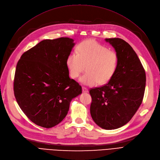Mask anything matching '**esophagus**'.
<instances>
[{
    "label": "esophagus",
    "mask_w": 160,
    "mask_h": 160,
    "mask_svg": "<svg viewBox=\"0 0 160 160\" xmlns=\"http://www.w3.org/2000/svg\"><path fill=\"white\" fill-rule=\"evenodd\" d=\"M82 90H83V93H88V92L89 91L88 89V88H86L85 87H83V88H82Z\"/></svg>",
    "instance_id": "1"
}]
</instances>
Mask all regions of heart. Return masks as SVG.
<instances>
[{"instance_id": "obj_1", "label": "heart", "mask_w": 160, "mask_h": 160, "mask_svg": "<svg viewBox=\"0 0 160 160\" xmlns=\"http://www.w3.org/2000/svg\"><path fill=\"white\" fill-rule=\"evenodd\" d=\"M119 62L117 52L94 40L81 42L67 56V67L70 76L75 79L86 69L80 81L85 85H104L113 78ZM86 68H85V67Z\"/></svg>"}]
</instances>
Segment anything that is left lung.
<instances>
[{"label": "left lung", "mask_w": 160, "mask_h": 160, "mask_svg": "<svg viewBox=\"0 0 160 160\" xmlns=\"http://www.w3.org/2000/svg\"><path fill=\"white\" fill-rule=\"evenodd\" d=\"M119 57L117 70L108 83L91 88L90 112L95 123L105 129H115L128 123L142 104L146 75L133 48L119 38H106Z\"/></svg>", "instance_id": "obj_1"}]
</instances>
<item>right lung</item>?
Segmentation results:
<instances>
[{
	"instance_id": "1",
	"label": "right lung",
	"mask_w": 160,
	"mask_h": 160,
	"mask_svg": "<svg viewBox=\"0 0 160 160\" xmlns=\"http://www.w3.org/2000/svg\"><path fill=\"white\" fill-rule=\"evenodd\" d=\"M74 45L67 37L43 40L17 62L14 97L27 117L41 127L51 128L62 122L72 99L82 93L81 86L69 78L66 65Z\"/></svg>"
}]
</instances>
